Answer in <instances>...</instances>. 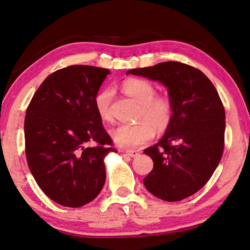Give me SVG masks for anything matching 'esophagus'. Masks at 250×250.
<instances>
[{
	"label": "esophagus",
	"instance_id": "obj_1",
	"mask_svg": "<svg viewBox=\"0 0 250 250\" xmlns=\"http://www.w3.org/2000/svg\"><path fill=\"white\" fill-rule=\"evenodd\" d=\"M122 152L128 154L129 157H131V158H136V157H138V155H139V152L136 151V150H122Z\"/></svg>",
	"mask_w": 250,
	"mask_h": 250
}]
</instances>
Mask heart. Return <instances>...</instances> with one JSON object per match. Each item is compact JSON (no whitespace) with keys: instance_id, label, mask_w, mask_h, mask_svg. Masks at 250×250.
Returning <instances> with one entry per match:
<instances>
[{"instance_id":"obj_1","label":"heart","mask_w":250,"mask_h":250,"mask_svg":"<svg viewBox=\"0 0 250 250\" xmlns=\"http://www.w3.org/2000/svg\"><path fill=\"white\" fill-rule=\"evenodd\" d=\"M122 89L140 105L138 120L146 121L136 125L116 126L111 130V137L122 148H137L153 138V126L159 131L167 128L172 120V102L167 97L155 96L154 86L146 79H127L122 84ZM113 95V88L106 87L101 89L95 97L96 110L102 121L111 120L110 105Z\"/></svg>"}]
</instances>
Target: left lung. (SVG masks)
Listing matches in <instances>:
<instances>
[{
  "instance_id": "1",
  "label": "left lung",
  "mask_w": 250,
  "mask_h": 250,
  "mask_svg": "<svg viewBox=\"0 0 250 250\" xmlns=\"http://www.w3.org/2000/svg\"><path fill=\"white\" fill-rule=\"evenodd\" d=\"M127 74L161 83L172 102V120L163 137L144 153L153 168L144 178L147 189L166 201L183 200L212 176L224 149L225 112L210 79L189 65L162 62Z\"/></svg>"
}]
</instances>
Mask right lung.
Masks as SVG:
<instances>
[{
    "label": "right lung",
    "instance_id": "right-lung-1",
    "mask_svg": "<svg viewBox=\"0 0 250 250\" xmlns=\"http://www.w3.org/2000/svg\"><path fill=\"white\" fill-rule=\"evenodd\" d=\"M109 74L89 65L56 70L26 111L28 167L42 191L61 206L78 208L95 199L105 182L104 158L117 152L95 106Z\"/></svg>",
    "mask_w": 250,
    "mask_h": 250
}]
</instances>
